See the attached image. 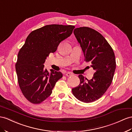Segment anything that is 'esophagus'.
<instances>
[{"instance_id": "1", "label": "esophagus", "mask_w": 132, "mask_h": 132, "mask_svg": "<svg viewBox=\"0 0 132 132\" xmlns=\"http://www.w3.org/2000/svg\"><path fill=\"white\" fill-rule=\"evenodd\" d=\"M65 75H66V76H67V77H70V76H73L74 74H73V73H72V72H69L65 74Z\"/></svg>"}]
</instances>
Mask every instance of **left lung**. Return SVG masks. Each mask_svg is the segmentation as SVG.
<instances>
[{
	"label": "left lung",
	"mask_w": 132,
	"mask_h": 132,
	"mask_svg": "<svg viewBox=\"0 0 132 132\" xmlns=\"http://www.w3.org/2000/svg\"><path fill=\"white\" fill-rule=\"evenodd\" d=\"M73 32L83 52L84 60L91 62L95 73L90 80L79 75L80 83L72 89V93L79 101L91 103L102 97L112 82L116 68L114 53L97 30L83 27L76 28Z\"/></svg>",
	"instance_id": "1"
}]
</instances>
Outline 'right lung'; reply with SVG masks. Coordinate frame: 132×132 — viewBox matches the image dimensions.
Instances as JSON below:
<instances>
[{"label":"right lung","instance_id":"right-lung-1","mask_svg":"<svg viewBox=\"0 0 132 132\" xmlns=\"http://www.w3.org/2000/svg\"><path fill=\"white\" fill-rule=\"evenodd\" d=\"M73 26L47 25L32 31L18 54L15 69L19 86L28 101L40 104L49 97L63 74L44 68L45 59L62 41L72 34Z\"/></svg>","mask_w":132,"mask_h":132}]
</instances>
